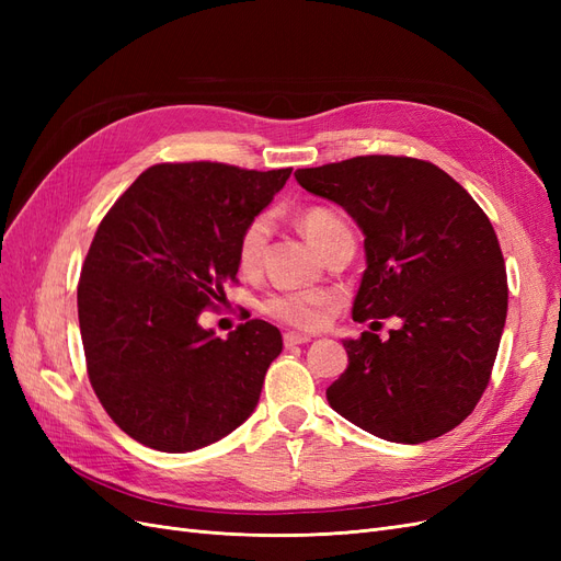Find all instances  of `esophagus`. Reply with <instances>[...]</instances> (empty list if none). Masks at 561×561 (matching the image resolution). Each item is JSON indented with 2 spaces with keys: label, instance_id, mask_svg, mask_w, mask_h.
<instances>
[{
  "label": "esophagus",
  "instance_id": "esophagus-1",
  "mask_svg": "<svg viewBox=\"0 0 561 561\" xmlns=\"http://www.w3.org/2000/svg\"><path fill=\"white\" fill-rule=\"evenodd\" d=\"M283 342H285L287 348H293V346H299V344H309L311 336L309 334H297V332H285Z\"/></svg>",
  "mask_w": 561,
  "mask_h": 561
}]
</instances>
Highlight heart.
I'll list each match as a JSON object with an SVG mask.
<instances>
[{
    "mask_svg": "<svg viewBox=\"0 0 561 561\" xmlns=\"http://www.w3.org/2000/svg\"><path fill=\"white\" fill-rule=\"evenodd\" d=\"M297 222L301 233L307 236L309 243L316 250H320V245L325 243L332 233L346 227L336 213L320 206L301 210ZM266 239H268V217L266 215L254 217L252 222L243 229L239 239V250H236V254H239V264L243 268H252L260 262V254ZM328 307H330V297L325 293H285V295H271L262 301V311L268 318H274L283 322V325H290L297 330H316L322 322V318H325Z\"/></svg>",
    "mask_w": 561,
    "mask_h": 561,
    "instance_id": "obj_1",
    "label": "heart"
}]
</instances>
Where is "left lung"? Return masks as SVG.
<instances>
[{"mask_svg":"<svg viewBox=\"0 0 561 561\" xmlns=\"http://www.w3.org/2000/svg\"><path fill=\"white\" fill-rule=\"evenodd\" d=\"M295 178L365 233L353 320L402 322L386 342L375 332L344 339L348 367L328 388L330 407L388 443L449 433L480 402L505 328L507 278L489 217L421 159L355 157Z\"/></svg>","mask_w":561,"mask_h":561,"instance_id":"8db88e82","label":"left lung"}]
</instances>
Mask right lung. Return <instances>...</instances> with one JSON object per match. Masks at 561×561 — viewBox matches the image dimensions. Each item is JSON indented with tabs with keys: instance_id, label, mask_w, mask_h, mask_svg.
Listing matches in <instances>:
<instances>
[{
	"instance_id": "1",
	"label": "right lung",
	"mask_w": 561,
	"mask_h": 561,
	"mask_svg": "<svg viewBox=\"0 0 561 561\" xmlns=\"http://www.w3.org/2000/svg\"><path fill=\"white\" fill-rule=\"evenodd\" d=\"M290 173L159 163L100 222L77 290L81 342L98 400L140 445L194 451L257 407L278 328L254 318L219 339L198 316L236 280L243 229Z\"/></svg>"
}]
</instances>
